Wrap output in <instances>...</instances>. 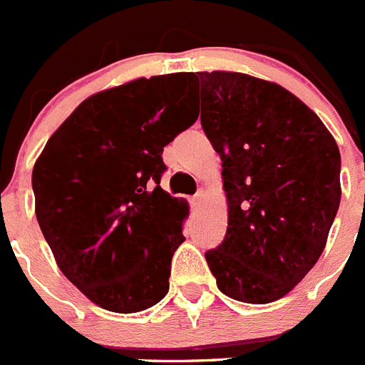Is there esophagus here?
Instances as JSON below:
<instances>
[{
  "instance_id": "esophagus-1",
  "label": "esophagus",
  "mask_w": 365,
  "mask_h": 365,
  "mask_svg": "<svg viewBox=\"0 0 365 365\" xmlns=\"http://www.w3.org/2000/svg\"><path fill=\"white\" fill-rule=\"evenodd\" d=\"M202 197H205V190H199V192L195 193V195H193V205H195V206L201 205Z\"/></svg>"
}]
</instances>
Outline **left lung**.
<instances>
[{
	"mask_svg": "<svg viewBox=\"0 0 365 365\" xmlns=\"http://www.w3.org/2000/svg\"><path fill=\"white\" fill-rule=\"evenodd\" d=\"M193 76L228 201L225 240L205 257L222 294L270 303L324 252L340 206V151L318 115L278 83L225 71Z\"/></svg>",
	"mask_w": 365,
	"mask_h": 365,
	"instance_id": "obj_1",
	"label": "left lung"
}]
</instances>
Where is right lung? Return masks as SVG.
<instances>
[{"label":"right lung","instance_id":"1","mask_svg":"<svg viewBox=\"0 0 365 365\" xmlns=\"http://www.w3.org/2000/svg\"><path fill=\"white\" fill-rule=\"evenodd\" d=\"M197 117L192 74L138 78L83 100L34 164L45 241L102 309L138 312L168 294L186 205L160 188L163 150Z\"/></svg>","mask_w":365,"mask_h":365}]
</instances>
